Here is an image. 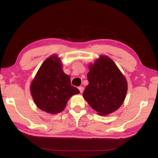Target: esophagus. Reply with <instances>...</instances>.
<instances>
[{
  "instance_id": "1",
  "label": "esophagus",
  "mask_w": 158,
  "mask_h": 158,
  "mask_svg": "<svg viewBox=\"0 0 158 158\" xmlns=\"http://www.w3.org/2000/svg\"><path fill=\"white\" fill-rule=\"evenodd\" d=\"M79 91H80V93L82 94L83 92V89H84V88H83V87L80 86V87H79Z\"/></svg>"
}]
</instances>
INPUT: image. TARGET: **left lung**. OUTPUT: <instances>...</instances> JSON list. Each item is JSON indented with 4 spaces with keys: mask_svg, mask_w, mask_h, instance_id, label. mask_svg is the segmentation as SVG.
Segmentation results:
<instances>
[{
    "mask_svg": "<svg viewBox=\"0 0 158 158\" xmlns=\"http://www.w3.org/2000/svg\"><path fill=\"white\" fill-rule=\"evenodd\" d=\"M88 67L89 84L83 92V98L100 115L115 111L126 98L127 83L125 76L107 56H100Z\"/></svg>",
    "mask_w": 158,
    "mask_h": 158,
    "instance_id": "left-lung-1",
    "label": "left lung"
}]
</instances>
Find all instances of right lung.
<instances>
[{"label": "right lung", "instance_id": "obj_1", "mask_svg": "<svg viewBox=\"0 0 158 158\" xmlns=\"http://www.w3.org/2000/svg\"><path fill=\"white\" fill-rule=\"evenodd\" d=\"M56 54L47 58L40 66L31 84V93L39 109L50 114L64 110L72 96L79 90L70 84V77L64 73Z\"/></svg>", "mask_w": 158, "mask_h": 158}]
</instances>
